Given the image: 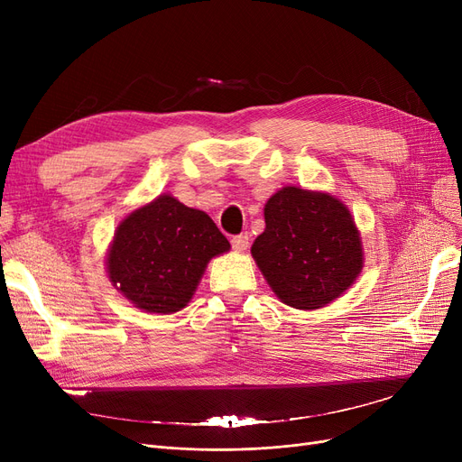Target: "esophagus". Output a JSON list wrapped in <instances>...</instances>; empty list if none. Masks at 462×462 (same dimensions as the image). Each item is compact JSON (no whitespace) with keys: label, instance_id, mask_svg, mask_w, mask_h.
Masks as SVG:
<instances>
[{"label":"esophagus","instance_id":"34e87169","mask_svg":"<svg viewBox=\"0 0 462 462\" xmlns=\"http://www.w3.org/2000/svg\"><path fill=\"white\" fill-rule=\"evenodd\" d=\"M232 247L236 253H244L249 247V236L247 234H239L232 237Z\"/></svg>","mask_w":462,"mask_h":462}]
</instances>
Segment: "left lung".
<instances>
[{
    "label": "left lung",
    "mask_w": 462,
    "mask_h": 462,
    "mask_svg": "<svg viewBox=\"0 0 462 462\" xmlns=\"http://www.w3.org/2000/svg\"><path fill=\"white\" fill-rule=\"evenodd\" d=\"M263 218L251 254L282 303L301 310L326 307L361 273L359 230L331 194L282 187L265 202Z\"/></svg>",
    "instance_id": "1"
}]
</instances>
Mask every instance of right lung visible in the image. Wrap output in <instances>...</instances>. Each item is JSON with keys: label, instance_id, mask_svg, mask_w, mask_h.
Wrapping results in <instances>:
<instances>
[{"label": "right lung", "instance_id": "obj_1", "mask_svg": "<svg viewBox=\"0 0 462 462\" xmlns=\"http://www.w3.org/2000/svg\"><path fill=\"white\" fill-rule=\"evenodd\" d=\"M228 249L208 213L161 194L119 223L106 272L134 307L172 314L190 301L208 262Z\"/></svg>", "mask_w": 462, "mask_h": 462}]
</instances>
